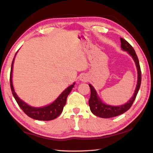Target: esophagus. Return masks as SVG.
Listing matches in <instances>:
<instances>
[{"label": "esophagus", "instance_id": "esophagus-1", "mask_svg": "<svg viewBox=\"0 0 153 153\" xmlns=\"http://www.w3.org/2000/svg\"><path fill=\"white\" fill-rule=\"evenodd\" d=\"M82 81H86V79H85L84 78H83V77H82Z\"/></svg>", "mask_w": 153, "mask_h": 153}]
</instances>
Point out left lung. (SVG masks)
I'll return each mask as SVG.
<instances>
[{
    "label": "left lung",
    "mask_w": 153,
    "mask_h": 153,
    "mask_svg": "<svg viewBox=\"0 0 153 153\" xmlns=\"http://www.w3.org/2000/svg\"><path fill=\"white\" fill-rule=\"evenodd\" d=\"M121 41V47L123 51H128V53L130 55L132 58L134 59L135 63L136 65L137 70H138V83H137L136 88L134 92V96L132 98H131L129 101L126 103V104L121 106H111L105 105L103 103L99 97L97 96V92L94 90V88L92 85L89 84V86L90 88V97L89 99V106L91 110L92 113L98 117H102V118H110L113 117L115 116H118L121 115L126 111L129 109V108L131 107L133 102L135 100L136 97V95L138 94V90L140 89L141 84V69L140 66L138 58L136 55V53L135 51H134V48L131 46L129 43H128L127 41L123 39L122 38H120Z\"/></svg>",
    "instance_id": "1"
}]
</instances>
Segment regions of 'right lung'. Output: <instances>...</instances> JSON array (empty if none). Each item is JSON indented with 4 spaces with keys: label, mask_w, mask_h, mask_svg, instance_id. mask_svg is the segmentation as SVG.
<instances>
[{
    "label": "right lung",
    "mask_w": 153,
    "mask_h": 153,
    "mask_svg": "<svg viewBox=\"0 0 153 153\" xmlns=\"http://www.w3.org/2000/svg\"><path fill=\"white\" fill-rule=\"evenodd\" d=\"M16 55V54H15ZM15 56L11 64V73H10V86H11V89L12 94L13 95L15 100H16L18 105L22 108L23 111L26 114L30 117L36 120H41V121H50L53 120L54 119L56 118L60 115V114L63 111V107L65 105L67 101V98L71 92V90L74 87V84L69 86L67 89L61 93V94L56 98L55 101H54L52 104L44 107L40 108H35L30 107L26 103L22 101L20 98L17 97V95L15 93L13 86L12 83V71H13V66Z\"/></svg>",
    "instance_id": "1"
}]
</instances>
